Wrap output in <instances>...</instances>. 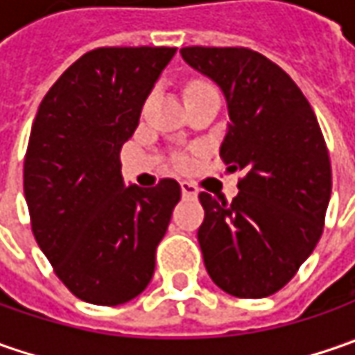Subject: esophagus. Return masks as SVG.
<instances>
[{"mask_svg":"<svg viewBox=\"0 0 355 355\" xmlns=\"http://www.w3.org/2000/svg\"><path fill=\"white\" fill-rule=\"evenodd\" d=\"M182 196L184 198H198V187L191 184V182H182Z\"/></svg>","mask_w":355,"mask_h":355,"instance_id":"obj_1","label":"esophagus"}]
</instances>
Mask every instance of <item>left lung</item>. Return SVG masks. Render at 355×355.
I'll use <instances>...</instances> for the list:
<instances>
[{"mask_svg":"<svg viewBox=\"0 0 355 355\" xmlns=\"http://www.w3.org/2000/svg\"><path fill=\"white\" fill-rule=\"evenodd\" d=\"M184 61L223 90L219 154L243 170L231 203L201 191L198 241L211 280L239 298L280 291L314 251L332 193V168L312 106L291 76L245 47H184Z\"/></svg>","mask_w":355,"mask_h":355,"instance_id":"left-lung-1","label":"left lung"}]
</instances>
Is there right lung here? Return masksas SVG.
Masks as SVG:
<instances>
[{"label": "right lung", "instance_id": "1", "mask_svg": "<svg viewBox=\"0 0 355 355\" xmlns=\"http://www.w3.org/2000/svg\"><path fill=\"white\" fill-rule=\"evenodd\" d=\"M175 47H101L73 62L35 116L23 189L35 241L76 298L118 306L150 284L182 198L175 180L124 185L120 150Z\"/></svg>", "mask_w": 355, "mask_h": 355}]
</instances>
